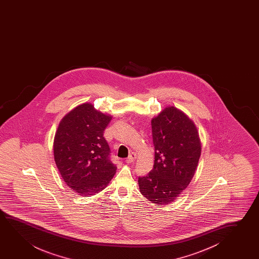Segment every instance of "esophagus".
Returning <instances> with one entry per match:
<instances>
[{"label":"esophagus","instance_id":"34e87169","mask_svg":"<svg viewBox=\"0 0 259 259\" xmlns=\"http://www.w3.org/2000/svg\"><path fill=\"white\" fill-rule=\"evenodd\" d=\"M135 158H136V154L135 152L130 153L129 156L125 159V162L127 163H133L135 161Z\"/></svg>","mask_w":259,"mask_h":259}]
</instances>
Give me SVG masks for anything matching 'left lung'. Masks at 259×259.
<instances>
[{
    "label": "left lung",
    "instance_id": "obj_1",
    "mask_svg": "<svg viewBox=\"0 0 259 259\" xmlns=\"http://www.w3.org/2000/svg\"><path fill=\"white\" fill-rule=\"evenodd\" d=\"M155 162L152 170L139 177L140 191L157 206L174 202L194 177L201 156L195 124L181 110L167 107L152 118Z\"/></svg>",
    "mask_w": 259,
    "mask_h": 259
}]
</instances>
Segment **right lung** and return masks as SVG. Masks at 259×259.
<instances>
[{"label": "right lung", "instance_id": "right-lung-1", "mask_svg": "<svg viewBox=\"0 0 259 259\" xmlns=\"http://www.w3.org/2000/svg\"><path fill=\"white\" fill-rule=\"evenodd\" d=\"M111 120L91 103H83L64 116L54 139V157L68 187L90 196L106 188L117 166L103 133Z\"/></svg>", "mask_w": 259, "mask_h": 259}]
</instances>
